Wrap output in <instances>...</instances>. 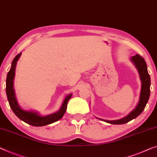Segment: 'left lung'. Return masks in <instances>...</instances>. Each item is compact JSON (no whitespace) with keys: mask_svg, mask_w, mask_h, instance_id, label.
Instances as JSON below:
<instances>
[{"mask_svg":"<svg viewBox=\"0 0 157 157\" xmlns=\"http://www.w3.org/2000/svg\"><path fill=\"white\" fill-rule=\"evenodd\" d=\"M131 60L133 63L135 64V67H137V71H138L140 78L142 82V86H141V92H140L139 102L137 104V106L135 109L130 112L128 116H126L124 118L115 121H108L104 120V119H100L101 121H105V122L115 124V125H121V124H124L128 123L129 121H132V119L137 118L142 111H144L145 108L146 104L148 101L149 95H150V76L147 71V67L145 60L142 56H140L139 54H137L134 56L131 57Z\"/></svg>","mask_w":157,"mask_h":157,"instance_id":"8db88e82","label":"left lung"}]
</instances>
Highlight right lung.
<instances>
[{"instance_id": "right-lung-1", "label": "right lung", "mask_w": 157, "mask_h": 157, "mask_svg": "<svg viewBox=\"0 0 157 157\" xmlns=\"http://www.w3.org/2000/svg\"><path fill=\"white\" fill-rule=\"evenodd\" d=\"M21 54H22V53H20L19 54L15 56V58H14L13 62H12L10 71L8 72V75H7L6 94L11 109L13 110L14 113H15L20 120H22V121H24L25 123L29 124V125H31L32 126L39 127V126H44L56 122V121L60 120V118H62L63 116L65 114L67 109V102H68L69 99L71 98L72 94H70L67 95V97H65L63 102L60 109L58 110L57 112L53 113L52 114H50V115L43 116L39 115L37 112L23 110L20 106H19L17 99H16L15 97V90H14L13 89V80L14 78H15L16 64H17V60L19 58H20Z\"/></svg>"}]
</instances>
